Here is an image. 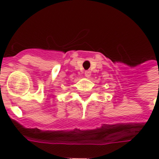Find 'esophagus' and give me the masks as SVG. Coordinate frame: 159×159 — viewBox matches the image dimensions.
I'll list each match as a JSON object with an SVG mask.
<instances>
[{
  "instance_id": "obj_1",
  "label": "esophagus",
  "mask_w": 159,
  "mask_h": 159,
  "mask_svg": "<svg viewBox=\"0 0 159 159\" xmlns=\"http://www.w3.org/2000/svg\"><path fill=\"white\" fill-rule=\"evenodd\" d=\"M84 76H86V77H90V76H91V71L90 70H86L85 71V73H84Z\"/></svg>"
}]
</instances>
